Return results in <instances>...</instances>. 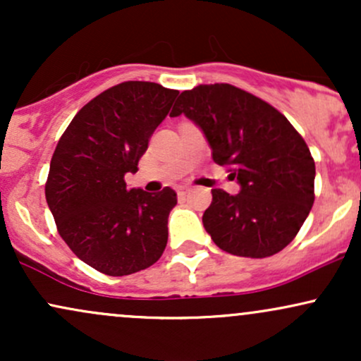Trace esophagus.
<instances>
[{
  "label": "esophagus",
  "mask_w": 361,
  "mask_h": 361,
  "mask_svg": "<svg viewBox=\"0 0 361 361\" xmlns=\"http://www.w3.org/2000/svg\"><path fill=\"white\" fill-rule=\"evenodd\" d=\"M188 192H190L188 185H181V186H178V188H176V193L180 195V197H183V195H186Z\"/></svg>",
  "instance_id": "34e87169"
}]
</instances>
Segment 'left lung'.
Listing matches in <instances>:
<instances>
[{"label":"left lung","mask_w":361,"mask_h":361,"mask_svg":"<svg viewBox=\"0 0 361 361\" xmlns=\"http://www.w3.org/2000/svg\"><path fill=\"white\" fill-rule=\"evenodd\" d=\"M185 115L204 132L212 159L229 166L238 195L212 190L202 222L222 251L267 258L292 243L314 204L316 164L292 123L233 85L183 91L169 117Z\"/></svg>","instance_id":"left-lung-1"}]
</instances>
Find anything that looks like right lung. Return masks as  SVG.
<instances>
[{"label":"right lung","mask_w":361,"mask_h":361,"mask_svg":"<svg viewBox=\"0 0 361 361\" xmlns=\"http://www.w3.org/2000/svg\"><path fill=\"white\" fill-rule=\"evenodd\" d=\"M178 93L157 82H120L78 111L54 151L45 198L57 231L105 275L146 270L166 247L176 192L128 188L123 176L137 171Z\"/></svg>","instance_id":"1"}]
</instances>
